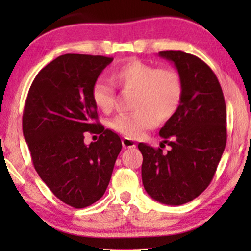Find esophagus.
Returning a JSON list of instances; mask_svg holds the SVG:
<instances>
[{
	"mask_svg": "<svg viewBox=\"0 0 251 251\" xmlns=\"http://www.w3.org/2000/svg\"><path fill=\"white\" fill-rule=\"evenodd\" d=\"M122 146L125 147V149H133V147H136V142L128 138V137H125V138L122 139Z\"/></svg>",
	"mask_w": 251,
	"mask_h": 251,
	"instance_id": "1",
	"label": "esophagus"
}]
</instances>
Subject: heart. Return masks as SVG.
Wrapping results in <instances>:
<instances>
[{"instance_id":"obj_1","label":"heart","mask_w":251,"mask_h":251,"mask_svg":"<svg viewBox=\"0 0 251 251\" xmlns=\"http://www.w3.org/2000/svg\"><path fill=\"white\" fill-rule=\"evenodd\" d=\"M112 78L120 88L136 91L130 114H120L112 120L115 131L130 138L143 135L156 126L157 120L166 122L176 114L183 98L180 75L169 67L157 68L139 59H131L116 67ZM91 98L102 112H111L115 105L112 84L101 78L94 82Z\"/></svg>"}]
</instances>
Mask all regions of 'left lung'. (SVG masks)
I'll return each instance as SVG.
<instances>
[{"instance_id":"left-lung-1","label":"left lung","mask_w":251,"mask_h":251,"mask_svg":"<svg viewBox=\"0 0 251 251\" xmlns=\"http://www.w3.org/2000/svg\"><path fill=\"white\" fill-rule=\"evenodd\" d=\"M159 56L177 68L183 98L160 130L159 149L138 144L143 185L155 201L180 205L199 197L214 178L227 138L226 105L217 76L203 60L183 51H161Z\"/></svg>"}]
</instances>
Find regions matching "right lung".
Segmentation results:
<instances>
[{
  "label": "right lung",
  "mask_w": 251,
  "mask_h": 251,
  "mask_svg": "<svg viewBox=\"0 0 251 251\" xmlns=\"http://www.w3.org/2000/svg\"><path fill=\"white\" fill-rule=\"evenodd\" d=\"M113 58L66 53L39 72L23 114V132L35 168L50 191L71 207L104 195L121 152L118 133L100 126L91 88ZM99 133L84 144V132Z\"/></svg>",
  "instance_id": "right-lung-1"
}]
</instances>
